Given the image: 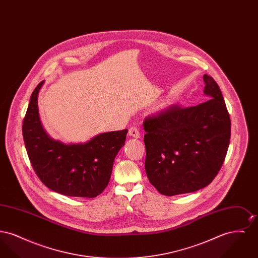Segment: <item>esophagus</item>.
I'll return each mask as SVG.
<instances>
[{
    "label": "esophagus",
    "instance_id": "1",
    "mask_svg": "<svg viewBox=\"0 0 258 258\" xmlns=\"http://www.w3.org/2000/svg\"><path fill=\"white\" fill-rule=\"evenodd\" d=\"M128 135L135 137V138H139L140 137V133L138 131L137 127L135 126H132L130 130H128Z\"/></svg>",
    "mask_w": 258,
    "mask_h": 258
}]
</instances>
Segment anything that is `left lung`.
I'll use <instances>...</instances> for the list:
<instances>
[{
  "mask_svg": "<svg viewBox=\"0 0 258 258\" xmlns=\"http://www.w3.org/2000/svg\"><path fill=\"white\" fill-rule=\"evenodd\" d=\"M203 79L207 101L190 107L172 104L143 122L148 179L166 197L207 186L226 157L229 113L214 78L205 74Z\"/></svg>",
  "mask_w": 258,
  "mask_h": 258,
  "instance_id": "1",
  "label": "left lung"
}]
</instances>
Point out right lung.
<instances>
[{
    "instance_id": "add662e5",
    "label": "right lung",
    "mask_w": 258,
    "mask_h": 258,
    "mask_svg": "<svg viewBox=\"0 0 258 258\" xmlns=\"http://www.w3.org/2000/svg\"><path fill=\"white\" fill-rule=\"evenodd\" d=\"M44 81L34 90L22 125L25 147L39 180L62 196H99L110 180L113 162L124 145L127 130L104 133L87 143L63 144L53 140L42 128L37 95Z\"/></svg>"
}]
</instances>
